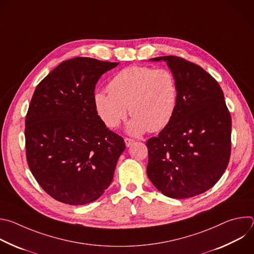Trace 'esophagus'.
<instances>
[{
	"label": "esophagus",
	"instance_id": "obj_1",
	"mask_svg": "<svg viewBox=\"0 0 254 254\" xmlns=\"http://www.w3.org/2000/svg\"><path fill=\"white\" fill-rule=\"evenodd\" d=\"M125 142L127 144V147H129L132 142H134V139L130 137H125Z\"/></svg>",
	"mask_w": 254,
	"mask_h": 254
}]
</instances>
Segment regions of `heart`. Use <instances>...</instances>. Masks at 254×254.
Masks as SVG:
<instances>
[{"mask_svg":"<svg viewBox=\"0 0 254 254\" xmlns=\"http://www.w3.org/2000/svg\"><path fill=\"white\" fill-rule=\"evenodd\" d=\"M179 88L175 74L165 67L132 65L120 70L108 83V91H97V113L108 127H117L127 116L132 134L159 131L172 120Z\"/></svg>","mask_w":254,"mask_h":254,"instance_id":"heart-1","label":"heart"}]
</instances>
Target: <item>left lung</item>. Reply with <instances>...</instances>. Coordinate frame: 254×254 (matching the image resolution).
<instances>
[{
	"instance_id": "left-lung-1",
	"label": "left lung",
	"mask_w": 254,
	"mask_h": 254,
	"mask_svg": "<svg viewBox=\"0 0 254 254\" xmlns=\"http://www.w3.org/2000/svg\"><path fill=\"white\" fill-rule=\"evenodd\" d=\"M176 76L179 95L171 122L147 140V174L164 195L185 199L218 182L231 154V116L223 91L199 65L162 56Z\"/></svg>"
}]
</instances>
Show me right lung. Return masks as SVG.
<instances>
[{"mask_svg": "<svg viewBox=\"0 0 254 254\" xmlns=\"http://www.w3.org/2000/svg\"><path fill=\"white\" fill-rule=\"evenodd\" d=\"M118 65L71 58L33 93L25 121L27 163L40 187L59 202H93L114 179L126 143L97 115L94 89L99 77Z\"/></svg>", "mask_w": 254, "mask_h": 254, "instance_id": "obj_1", "label": "right lung"}]
</instances>
